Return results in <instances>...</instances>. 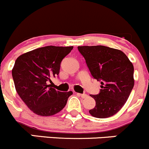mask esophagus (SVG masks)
<instances>
[{
    "label": "esophagus",
    "mask_w": 149,
    "mask_h": 149,
    "mask_svg": "<svg viewBox=\"0 0 149 149\" xmlns=\"http://www.w3.org/2000/svg\"><path fill=\"white\" fill-rule=\"evenodd\" d=\"M77 95L79 96V97H81V98H83V99L86 98V97H88V95H87V94H79V93H77Z\"/></svg>",
    "instance_id": "1"
}]
</instances>
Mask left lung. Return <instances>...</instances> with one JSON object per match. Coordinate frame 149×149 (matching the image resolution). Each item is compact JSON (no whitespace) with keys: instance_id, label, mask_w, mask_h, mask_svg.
Listing matches in <instances>:
<instances>
[{"instance_id":"1","label":"left lung","mask_w":149,"mask_h":149,"mask_svg":"<svg viewBox=\"0 0 149 149\" xmlns=\"http://www.w3.org/2000/svg\"><path fill=\"white\" fill-rule=\"evenodd\" d=\"M91 76L101 81L100 94L91 95L96 101L90 115L107 118L115 115L127 102L134 86L133 65L120 49L102 45L79 46Z\"/></svg>"}]
</instances>
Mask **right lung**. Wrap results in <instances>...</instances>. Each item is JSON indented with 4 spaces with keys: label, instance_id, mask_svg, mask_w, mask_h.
Masks as SVG:
<instances>
[{
    "label": "right lung",
    "instance_id": "add662e5",
    "mask_svg": "<svg viewBox=\"0 0 149 149\" xmlns=\"http://www.w3.org/2000/svg\"><path fill=\"white\" fill-rule=\"evenodd\" d=\"M73 47L46 46L18 57L12 69L15 88L34 113L51 116L61 112L73 94L51 87V78L59 74L61 63Z\"/></svg>",
    "mask_w": 149,
    "mask_h": 149
}]
</instances>
